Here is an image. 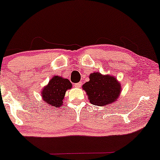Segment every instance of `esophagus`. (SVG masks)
Segmentation results:
<instances>
[{
  "label": "esophagus",
  "instance_id": "1",
  "mask_svg": "<svg viewBox=\"0 0 160 160\" xmlns=\"http://www.w3.org/2000/svg\"><path fill=\"white\" fill-rule=\"evenodd\" d=\"M81 85H82V83L80 82H78V83H75L74 86L75 88H80V86H81Z\"/></svg>",
  "mask_w": 160,
  "mask_h": 160
}]
</instances>
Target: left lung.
Wrapping results in <instances>:
<instances>
[{
    "label": "left lung",
    "mask_w": 160,
    "mask_h": 160,
    "mask_svg": "<svg viewBox=\"0 0 160 160\" xmlns=\"http://www.w3.org/2000/svg\"><path fill=\"white\" fill-rule=\"evenodd\" d=\"M89 81L82 86L92 104L105 107L118 100L122 92L121 82L115 76L94 72L89 75Z\"/></svg>",
    "instance_id": "left-lung-1"
}]
</instances>
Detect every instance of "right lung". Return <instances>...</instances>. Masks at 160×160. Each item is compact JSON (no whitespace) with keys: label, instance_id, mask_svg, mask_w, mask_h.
I'll return each instance as SVG.
<instances>
[{"label":"right lung","instance_id":"right-lung-1","mask_svg":"<svg viewBox=\"0 0 160 160\" xmlns=\"http://www.w3.org/2000/svg\"><path fill=\"white\" fill-rule=\"evenodd\" d=\"M72 84L68 79L56 75L49 80L41 91L42 101L50 107L59 108L62 105L65 92L71 89Z\"/></svg>","mask_w":160,"mask_h":160}]
</instances>
